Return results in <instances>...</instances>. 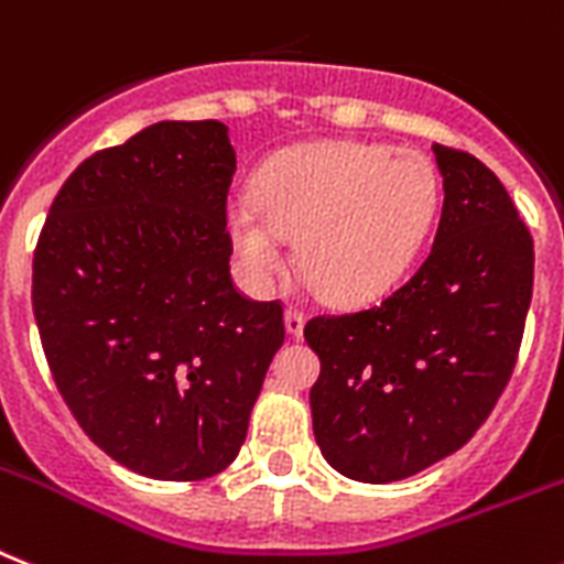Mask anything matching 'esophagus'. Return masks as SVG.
I'll return each mask as SVG.
<instances>
[{
  "label": "esophagus",
  "mask_w": 564,
  "mask_h": 564,
  "mask_svg": "<svg viewBox=\"0 0 564 564\" xmlns=\"http://www.w3.org/2000/svg\"><path fill=\"white\" fill-rule=\"evenodd\" d=\"M304 310H297V306H290V310L283 312V324H286V333L292 335V338H297V335L304 333Z\"/></svg>",
  "instance_id": "esophagus-1"
}]
</instances>
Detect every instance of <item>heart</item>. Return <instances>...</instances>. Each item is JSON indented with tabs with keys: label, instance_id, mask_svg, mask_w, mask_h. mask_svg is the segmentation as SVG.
I'll list each match as a JSON object with an SVG mask.
<instances>
[{
	"label": "heart",
	"instance_id": "b5f03b06",
	"mask_svg": "<svg viewBox=\"0 0 564 564\" xmlns=\"http://www.w3.org/2000/svg\"><path fill=\"white\" fill-rule=\"evenodd\" d=\"M438 212V174L415 151L390 145L310 143L269 160L252 200L226 212L231 252L246 283L263 292L297 267L335 304H364L404 278Z\"/></svg>",
	"mask_w": 564,
	"mask_h": 564
}]
</instances>
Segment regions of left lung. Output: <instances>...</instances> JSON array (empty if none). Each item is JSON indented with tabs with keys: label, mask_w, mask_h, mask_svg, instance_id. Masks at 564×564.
Returning a JSON list of instances; mask_svg holds the SVG:
<instances>
[{
	"label": "left lung",
	"mask_w": 564,
	"mask_h": 564,
	"mask_svg": "<svg viewBox=\"0 0 564 564\" xmlns=\"http://www.w3.org/2000/svg\"><path fill=\"white\" fill-rule=\"evenodd\" d=\"M444 206L419 272L370 310L318 315L312 430L340 476L387 485L473 438L508 387L533 295V238L508 188L433 145Z\"/></svg>",
	"instance_id": "left-lung-1"
}]
</instances>
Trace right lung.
<instances>
[{
    "instance_id": "1",
    "label": "right lung",
    "mask_w": 564,
    "mask_h": 564,
    "mask_svg": "<svg viewBox=\"0 0 564 564\" xmlns=\"http://www.w3.org/2000/svg\"><path fill=\"white\" fill-rule=\"evenodd\" d=\"M235 169L224 122H154L74 169L33 252L56 390L99 451L149 479L235 462L283 344L281 304L231 283Z\"/></svg>"
}]
</instances>
